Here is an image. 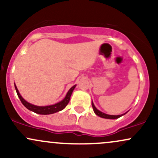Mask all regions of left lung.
<instances>
[{
    "label": "left lung",
    "instance_id": "8db88e82",
    "mask_svg": "<svg viewBox=\"0 0 158 158\" xmlns=\"http://www.w3.org/2000/svg\"><path fill=\"white\" fill-rule=\"evenodd\" d=\"M92 107H93V109H94V113L96 114V115L99 116V117H102V118H105V119H117V118H119L120 117H122V116L125 115L126 113H128V111L126 112V113H124L123 114H119V115H110V114H105L103 113V112L100 111L99 110H98L97 108H96L95 106H94L93 101H92Z\"/></svg>",
    "mask_w": 158,
    "mask_h": 158
}]
</instances>
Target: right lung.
<instances>
[{
  "mask_svg": "<svg viewBox=\"0 0 158 158\" xmlns=\"http://www.w3.org/2000/svg\"><path fill=\"white\" fill-rule=\"evenodd\" d=\"M77 85H73L72 88H70V90H68V92L67 93L66 96L62 100L60 101V102L56 103L54 105H51V106H35V105H32L31 103L28 102L27 101L25 100L23 98L21 97V95L20 94L19 90H18L17 87L15 84V90L17 92L18 96H19L20 100L21 102H22V104L28 110H31V111L35 112L36 114H44V115H48V114H54L56 113V112H59L60 110H63L65 107L67 106V105L68 104L69 101H70V97H71V94L73 93L74 88H76Z\"/></svg>",
  "mask_w": 158,
  "mask_h": 158,
  "instance_id": "right-lung-1",
  "label": "right lung"
}]
</instances>
